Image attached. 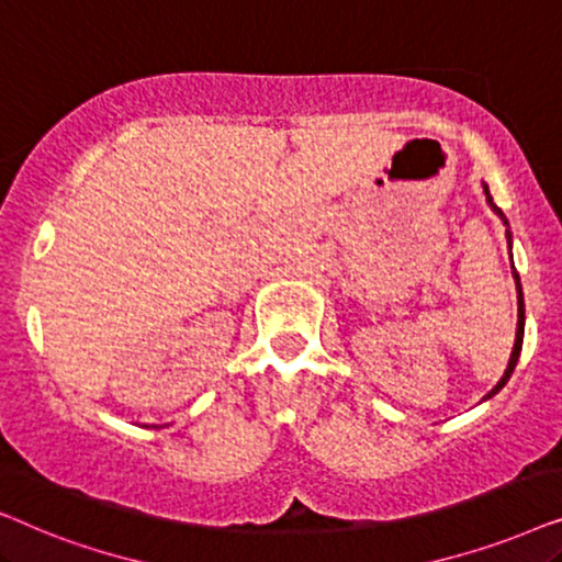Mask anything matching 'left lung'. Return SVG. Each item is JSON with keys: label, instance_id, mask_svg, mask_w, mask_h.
Wrapping results in <instances>:
<instances>
[{"label": "left lung", "instance_id": "obj_1", "mask_svg": "<svg viewBox=\"0 0 562 562\" xmlns=\"http://www.w3.org/2000/svg\"><path fill=\"white\" fill-rule=\"evenodd\" d=\"M486 199H488V204L494 206V212L498 214V217H502L504 222H506V217L502 214V210H498V206L494 204V199H491V194H488V189H486ZM506 237H512L509 233H506ZM514 279H517V294H519V319H517V340H514V348H512V358H509V366H506V371H504V375H502V381L496 383L494 386V391H491L488 396H494L498 389H504V383L509 381V375L514 373V366H517V360H519V352H521V337H525V302H521V286H519V276H517V271H514Z\"/></svg>", "mask_w": 562, "mask_h": 562}]
</instances>
